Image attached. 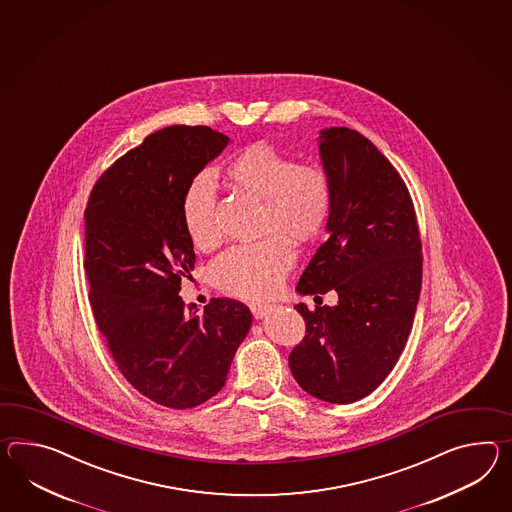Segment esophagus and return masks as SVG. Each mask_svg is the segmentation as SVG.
<instances>
[{"label": "esophagus", "instance_id": "1", "mask_svg": "<svg viewBox=\"0 0 512 512\" xmlns=\"http://www.w3.org/2000/svg\"><path fill=\"white\" fill-rule=\"evenodd\" d=\"M250 311L253 318L261 320L268 312L272 311V305H268V303H250Z\"/></svg>", "mask_w": 512, "mask_h": 512}]
</instances>
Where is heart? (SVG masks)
I'll list each match as a JSON object with an SVG mask.
<instances>
[{
    "label": "heart",
    "mask_w": 512,
    "mask_h": 512,
    "mask_svg": "<svg viewBox=\"0 0 512 512\" xmlns=\"http://www.w3.org/2000/svg\"><path fill=\"white\" fill-rule=\"evenodd\" d=\"M235 187L264 201L259 242L240 244L212 264L216 287L246 300L274 294L294 266L296 244L320 237L333 214V183L322 166L296 163L272 144L259 142L238 151L225 166ZM181 220L190 242L201 251L220 244L216 187L209 170L188 181L181 196Z\"/></svg>",
    "instance_id": "b5f03b06"
}]
</instances>
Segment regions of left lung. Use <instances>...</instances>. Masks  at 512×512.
<instances>
[{
    "label": "left lung",
    "mask_w": 512,
    "mask_h": 512,
    "mask_svg": "<svg viewBox=\"0 0 512 512\" xmlns=\"http://www.w3.org/2000/svg\"><path fill=\"white\" fill-rule=\"evenodd\" d=\"M320 155L335 196L329 237L296 288L303 296L335 290L338 303L296 305L305 337L288 364L305 392L342 405L374 392L405 348L422 288V240L409 188L368 138L329 127Z\"/></svg>",
    "instance_id": "1"
}]
</instances>
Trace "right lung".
Returning <instances> with one entry per match:
<instances>
[{
    "label": "right lung",
    "instance_id": "right-lung-1",
    "mask_svg": "<svg viewBox=\"0 0 512 512\" xmlns=\"http://www.w3.org/2000/svg\"><path fill=\"white\" fill-rule=\"evenodd\" d=\"M207 125H170L111 164L85 209L88 300L125 379L151 401L183 411L218 394L251 312L212 298L185 307L181 279L196 253L181 220L188 181L227 146Z\"/></svg>",
    "mask_w": 512,
    "mask_h": 512
}]
</instances>
